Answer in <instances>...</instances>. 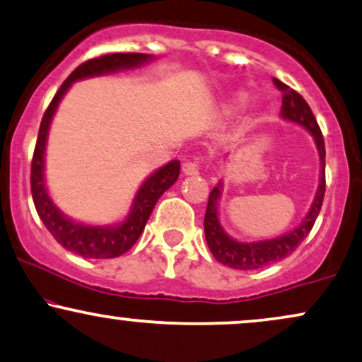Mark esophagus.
<instances>
[{"label": "esophagus", "mask_w": 362, "mask_h": 362, "mask_svg": "<svg viewBox=\"0 0 362 362\" xmlns=\"http://www.w3.org/2000/svg\"><path fill=\"white\" fill-rule=\"evenodd\" d=\"M182 172L185 175H197L199 173V162L197 160H192V162H185L184 167H182Z\"/></svg>", "instance_id": "34e87169"}]
</instances>
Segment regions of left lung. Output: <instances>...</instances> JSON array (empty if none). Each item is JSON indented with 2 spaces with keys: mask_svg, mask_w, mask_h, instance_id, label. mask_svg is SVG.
Returning <instances> with one entry per match:
<instances>
[{
  "mask_svg": "<svg viewBox=\"0 0 362 362\" xmlns=\"http://www.w3.org/2000/svg\"><path fill=\"white\" fill-rule=\"evenodd\" d=\"M273 84L283 94L281 101V116L285 119L293 121V123L302 124L308 132L313 134L317 143V150L320 155V185L317 190L315 199L308 211L305 219L298 228H295L291 233L280 236L276 239H268V241L258 243H239L230 239L224 229L221 228L219 217H217V202L221 197V184L214 187L209 195V202L206 209V217H204V230H206V239L209 250H211L214 258L219 263L234 269H258L264 268L268 264L281 261L293 252L302 245V241L308 236L313 224H315L317 216H319L322 202L325 195V145L324 136H322L320 126L317 123L315 116L308 106L305 99L300 95L297 90L291 89L290 86L283 84L281 81L273 79Z\"/></svg>",
  "mask_w": 362,
  "mask_h": 362,
  "instance_id": "left-lung-1",
  "label": "left lung"
}]
</instances>
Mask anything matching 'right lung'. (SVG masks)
Masks as SVG:
<instances>
[{"instance_id": "obj_1", "label": "right lung", "mask_w": 362, "mask_h": 362, "mask_svg": "<svg viewBox=\"0 0 362 362\" xmlns=\"http://www.w3.org/2000/svg\"><path fill=\"white\" fill-rule=\"evenodd\" d=\"M148 59H150V55L146 54H134V52L133 54H121V52H117V54H106L86 60L64 81V84L55 93L54 99H52L45 115L42 117L32 158V173H30L35 209H37L38 216H40L45 228L49 229V233L57 239V243L67 251L82 256V258H116V256L124 255L126 251L132 250L138 238L141 236L155 204L158 202L165 190L177 182L178 173H180V162L173 160L146 178L145 184L139 187L136 197H134L133 209L128 219L119 226L95 228V226L74 223L54 206L49 194H47L45 182H43V155H45L47 133H49L52 116H54L60 99L64 98L65 90L71 87L72 82L84 79V77L115 72L119 69L136 67V65L146 62Z\"/></svg>"}]
</instances>
